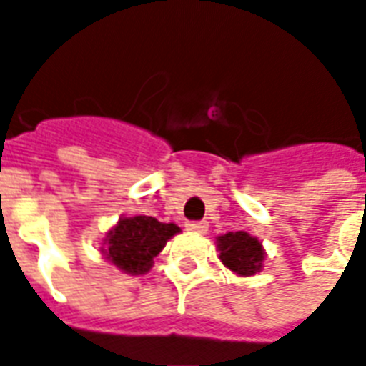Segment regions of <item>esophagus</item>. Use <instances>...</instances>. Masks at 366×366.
I'll return each mask as SVG.
<instances>
[{"label": "esophagus", "mask_w": 366, "mask_h": 366, "mask_svg": "<svg viewBox=\"0 0 366 366\" xmlns=\"http://www.w3.org/2000/svg\"><path fill=\"white\" fill-rule=\"evenodd\" d=\"M207 227H209L207 221H188V223H186V229L192 232H205L207 231Z\"/></svg>", "instance_id": "esophagus-1"}]
</instances>
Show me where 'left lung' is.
<instances>
[{
    "label": "left lung",
    "mask_w": 366,
    "mask_h": 366,
    "mask_svg": "<svg viewBox=\"0 0 366 366\" xmlns=\"http://www.w3.org/2000/svg\"><path fill=\"white\" fill-rule=\"evenodd\" d=\"M219 258L231 272L238 275H254L262 269L264 250L258 238L250 237L248 232L237 231L227 232L217 238Z\"/></svg>",
    "instance_id": "1"
}]
</instances>
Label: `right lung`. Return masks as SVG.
Returning <instances> with one entry per match:
<instances>
[{"mask_svg":"<svg viewBox=\"0 0 366 366\" xmlns=\"http://www.w3.org/2000/svg\"><path fill=\"white\" fill-rule=\"evenodd\" d=\"M176 232L180 229L174 223H161L149 215L124 217L108 232L100 250L122 272L137 275L147 272L153 258Z\"/></svg>","mask_w":366,"mask_h":366,"instance_id":"1","label":"right lung"}]
</instances>
